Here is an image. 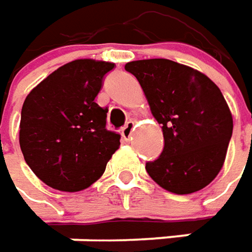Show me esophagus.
<instances>
[{"instance_id":"obj_1","label":"esophagus","mask_w":252,"mask_h":252,"mask_svg":"<svg viewBox=\"0 0 252 252\" xmlns=\"http://www.w3.org/2000/svg\"><path fill=\"white\" fill-rule=\"evenodd\" d=\"M134 121L132 120H129V121H126V124L123 128H121V135H123V138L126 139V141H129V138H131V134H132V129H134Z\"/></svg>"}]
</instances>
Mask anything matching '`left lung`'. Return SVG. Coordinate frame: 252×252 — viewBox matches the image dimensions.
Listing matches in <instances>:
<instances>
[{"mask_svg":"<svg viewBox=\"0 0 252 252\" xmlns=\"http://www.w3.org/2000/svg\"><path fill=\"white\" fill-rule=\"evenodd\" d=\"M142 86L164 146L145 169L174 194L202 189L220 171L233 134V118L220 89L199 71L166 58L126 65Z\"/></svg>","mask_w":252,"mask_h":252,"instance_id":"obj_1","label":"left lung"}]
</instances>
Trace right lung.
<instances>
[{
	"label": "right lung",
	"mask_w": 252,
	"mask_h": 252,
	"mask_svg": "<svg viewBox=\"0 0 252 252\" xmlns=\"http://www.w3.org/2000/svg\"><path fill=\"white\" fill-rule=\"evenodd\" d=\"M114 64L75 60L60 66L28 94L21 113L19 143L37 177L60 191L92 186L120 146L106 128L107 107L94 101Z\"/></svg>",
	"instance_id": "1"
}]
</instances>
